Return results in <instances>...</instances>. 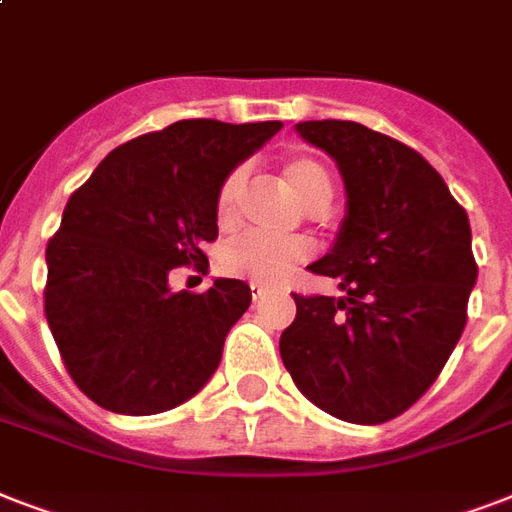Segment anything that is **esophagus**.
Instances as JSON below:
<instances>
[{
    "label": "esophagus",
    "mask_w": 512,
    "mask_h": 512,
    "mask_svg": "<svg viewBox=\"0 0 512 512\" xmlns=\"http://www.w3.org/2000/svg\"><path fill=\"white\" fill-rule=\"evenodd\" d=\"M265 295H268V287H260V284H252V300H255V303H260V300H263Z\"/></svg>",
    "instance_id": "esophagus-1"
}]
</instances>
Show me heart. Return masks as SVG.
Masks as SVG:
<instances>
[{
  "mask_svg": "<svg viewBox=\"0 0 512 512\" xmlns=\"http://www.w3.org/2000/svg\"><path fill=\"white\" fill-rule=\"evenodd\" d=\"M281 180L295 193V199L311 212H321L332 201V177L313 159H292L281 167ZM247 185V170H233L225 177L217 191V220L220 225H231L236 220L239 199ZM313 255V247L305 239L289 241H265L257 236H241L228 241L220 249L217 265L225 276L252 281L260 287L279 284Z\"/></svg>",
  "mask_w": 512,
  "mask_h": 512,
  "instance_id": "1",
  "label": "heart"
}]
</instances>
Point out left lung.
Here are the masks:
<instances>
[{
	"instance_id": "left-lung-1",
	"label": "left lung",
	"mask_w": 512,
	"mask_h": 512,
	"mask_svg": "<svg viewBox=\"0 0 512 512\" xmlns=\"http://www.w3.org/2000/svg\"><path fill=\"white\" fill-rule=\"evenodd\" d=\"M335 159L345 217L311 263L342 297L295 295L281 361L308 401L337 420L380 425L436 382L468 319L478 265L468 212L414 148L356 122H300Z\"/></svg>"
}]
</instances>
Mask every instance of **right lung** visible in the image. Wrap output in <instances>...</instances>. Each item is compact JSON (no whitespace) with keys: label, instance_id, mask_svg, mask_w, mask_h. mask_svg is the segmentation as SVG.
Returning <instances> with one entry per match:
<instances>
[{"label":"right lung","instance_id":"obj_1","mask_svg":"<svg viewBox=\"0 0 512 512\" xmlns=\"http://www.w3.org/2000/svg\"><path fill=\"white\" fill-rule=\"evenodd\" d=\"M281 127L183 119L114 148L68 199L47 244L44 313L68 374L98 406L167 412L215 374L252 289L215 279L201 295L172 292L170 271L204 268L220 185Z\"/></svg>","mask_w":512,"mask_h":512}]
</instances>
